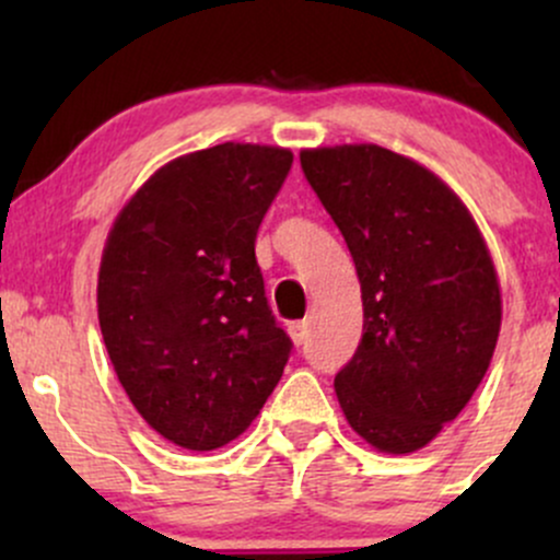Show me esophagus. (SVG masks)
Returning <instances> with one entry per match:
<instances>
[{"label": "esophagus", "mask_w": 560, "mask_h": 560, "mask_svg": "<svg viewBox=\"0 0 560 560\" xmlns=\"http://www.w3.org/2000/svg\"><path fill=\"white\" fill-rule=\"evenodd\" d=\"M287 331H289V339H292V342L298 347L307 339V324H305V320H292V324L287 326Z\"/></svg>", "instance_id": "esophagus-1"}]
</instances>
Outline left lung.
Returning a JSON list of instances; mask_svg holds the SVG:
<instances>
[{
	"label": "left lung",
	"mask_w": 560,
	"mask_h": 560,
	"mask_svg": "<svg viewBox=\"0 0 560 560\" xmlns=\"http://www.w3.org/2000/svg\"><path fill=\"white\" fill-rule=\"evenodd\" d=\"M342 231L363 300V337L334 378L339 408L378 453L427 447L490 369L503 298L464 199L419 160L378 144L300 152Z\"/></svg>",
	"instance_id": "left-lung-1"
}]
</instances>
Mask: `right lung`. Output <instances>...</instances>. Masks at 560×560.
Returning <instances> with one entry per match:
<instances>
[{
	"label": "right lung",
	"instance_id": "1",
	"mask_svg": "<svg viewBox=\"0 0 560 560\" xmlns=\"http://www.w3.org/2000/svg\"><path fill=\"white\" fill-rule=\"evenodd\" d=\"M292 168L271 144L173 158L115 215L96 316L120 387L163 440H236L279 384L292 342L276 326L255 236Z\"/></svg>",
	"mask_w": 560,
	"mask_h": 560
}]
</instances>
